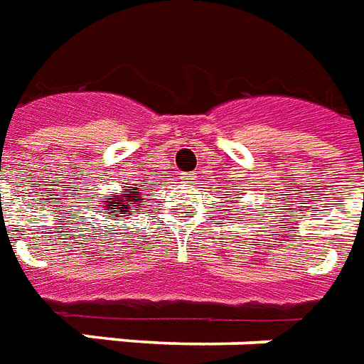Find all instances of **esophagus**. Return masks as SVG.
Listing matches in <instances>:
<instances>
[{
  "mask_svg": "<svg viewBox=\"0 0 364 364\" xmlns=\"http://www.w3.org/2000/svg\"><path fill=\"white\" fill-rule=\"evenodd\" d=\"M181 179H183V181H185V183H193L194 176H193V173H183Z\"/></svg>",
  "mask_w": 364,
  "mask_h": 364,
  "instance_id": "34e87169",
  "label": "esophagus"
}]
</instances>
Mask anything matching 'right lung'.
<instances>
[{
    "label": "right lung",
    "mask_w": 364,
    "mask_h": 364,
    "mask_svg": "<svg viewBox=\"0 0 364 364\" xmlns=\"http://www.w3.org/2000/svg\"><path fill=\"white\" fill-rule=\"evenodd\" d=\"M146 198L141 194V185L133 187H122L118 193L112 194V198H102L105 210L108 215L116 218V221H124L126 215H132L135 210H141L145 206Z\"/></svg>",
    "instance_id": "obj_1"
}]
</instances>
